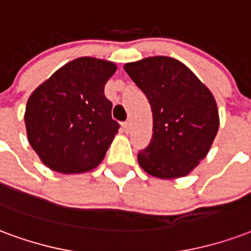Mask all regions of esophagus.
Returning <instances> with one entry per match:
<instances>
[{"label": "esophagus", "instance_id": "34e87169", "mask_svg": "<svg viewBox=\"0 0 251 251\" xmlns=\"http://www.w3.org/2000/svg\"><path fill=\"white\" fill-rule=\"evenodd\" d=\"M122 127H124V130H125V133H129L131 129V125L129 121H126V122H124V125H122Z\"/></svg>", "mask_w": 251, "mask_h": 251}]
</instances>
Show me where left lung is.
I'll return each mask as SVG.
<instances>
[{
    "mask_svg": "<svg viewBox=\"0 0 251 251\" xmlns=\"http://www.w3.org/2000/svg\"><path fill=\"white\" fill-rule=\"evenodd\" d=\"M124 68L152 109V140L137 156L140 167L158 179L187 176L210 152L219 129L214 95L174 57H145Z\"/></svg>",
    "mask_w": 251,
    "mask_h": 251,
    "instance_id": "1",
    "label": "left lung"
}]
</instances>
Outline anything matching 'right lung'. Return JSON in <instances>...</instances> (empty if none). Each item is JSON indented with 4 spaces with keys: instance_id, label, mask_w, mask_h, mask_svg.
Returning a JSON list of instances; mask_svg holds the SVG:
<instances>
[{
    "instance_id": "1",
    "label": "right lung",
    "mask_w": 251,
    "mask_h": 251,
    "mask_svg": "<svg viewBox=\"0 0 251 251\" xmlns=\"http://www.w3.org/2000/svg\"><path fill=\"white\" fill-rule=\"evenodd\" d=\"M115 63L77 57L41 83L25 107L30 147L44 165L60 174H83L102 163L120 125L104 84Z\"/></svg>"
}]
</instances>
